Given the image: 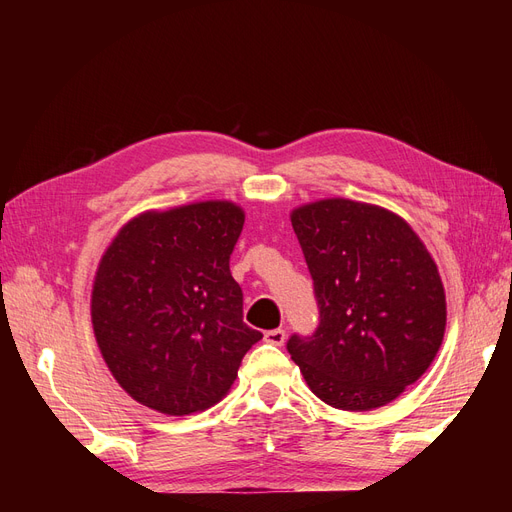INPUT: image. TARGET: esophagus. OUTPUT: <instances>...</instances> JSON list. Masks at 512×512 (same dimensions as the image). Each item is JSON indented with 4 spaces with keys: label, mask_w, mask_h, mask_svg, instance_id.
<instances>
[{
    "label": "esophagus",
    "mask_w": 512,
    "mask_h": 512,
    "mask_svg": "<svg viewBox=\"0 0 512 512\" xmlns=\"http://www.w3.org/2000/svg\"><path fill=\"white\" fill-rule=\"evenodd\" d=\"M265 342L273 344V346H284L286 342V331L284 329H273L265 333Z\"/></svg>",
    "instance_id": "obj_1"
}]
</instances>
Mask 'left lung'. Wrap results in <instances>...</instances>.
I'll return each instance as SVG.
<instances>
[{
	"label": "left lung",
	"instance_id": "1",
	"mask_svg": "<svg viewBox=\"0 0 512 512\" xmlns=\"http://www.w3.org/2000/svg\"><path fill=\"white\" fill-rule=\"evenodd\" d=\"M290 222L314 280L320 322L288 352L324 404L365 412L399 397L440 350L446 327L436 262L399 215L327 198Z\"/></svg>",
	"mask_w": 512,
	"mask_h": 512
}]
</instances>
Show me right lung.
I'll use <instances>...</instances> for the list:
<instances>
[{
	"label": "right lung",
	"instance_id": "1",
	"mask_svg": "<svg viewBox=\"0 0 512 512\" xmlns=\"http://www.w3.org/2000/svg\"><path fill=\"white\" fill-rule=\"evenodd\" d=\"M243 222L235 203L205 200L136 215L106 247L91 322L102 359L138 404L170 416L211 408L262 339L243 322L228 265Z\"/></svg>",
	"mask_w": 512,
	"mask_h": 512
}]
</instances>
